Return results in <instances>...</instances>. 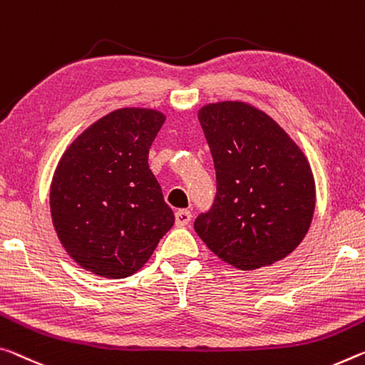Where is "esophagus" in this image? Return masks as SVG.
Masks as SVG:
<instances>
[{"instance_id": "esophagus-1", "label": "esophagus", "mask_w": 365, "mask_h": 365, "mask_svg": "<svg viewBox=\"0 0 365 365\" xmlns=\"http://www.w3.org/2000/svg\"><path fill=\"white\" fill-rule=\"evenodd\" d=\"M190 221H192V212L188 210H178L175 212V224L178 227H183V225H187Z\"/></svg>"}]
</instances>
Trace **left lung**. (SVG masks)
<instances>
[{
  "label": "left lung",
  "mask_w": 365,
  "mask_h": 365,
  "mask_svg": "<svg viewBox=\"0 0 365 365\" xmlns=\"http://www.w3.org/2000/svg\"><path fill=\"white\" fill-rule=\"evenodd\" d=\"M198 120L210 144L217 193L195 230L237 269L281 262L307 235L315 212V178L302 149L252 103L203 106Z\"/></svg>",
  "instance_id": "1"
}]
</instances>
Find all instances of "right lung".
Listing matches in <instances>:
<instances>
[{"instance_id": "obj_1", "label": "right lung", "mask_w": 365, "mask_h": 365, "mask_svg": "<svg viewBox=\"0 0 365 365\" xmlns=\"http://www.w3.org/2000/svg\"><path fill=\"white\" fill-rule=\"evenodd\" d=\"M164 121L154 108L113 110L81 133L58 162L51 222L68 255L92 274H135L175 222L148 164Z\"/></svg>"}]
</instances>
